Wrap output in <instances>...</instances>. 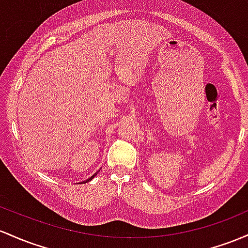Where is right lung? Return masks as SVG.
<instances>
[{
  "mask_svg": "<svg viewBox=\"0 0 248 248\" xmlns=\"http://www.w3.org/2000/svg\"><path fill=\"white\" fill-rule=\"evenodd\" d=\"M94 176H96V174H94ZM93 177H91V178H89V179H88V180H85V183L90 182V180H91V179H93Z\"/></svg>",
  "mask_w": 248,
  "mask_h": 248,
  "instance_id": "add662e5",
  "label": "right lung"
}]
</instances>
